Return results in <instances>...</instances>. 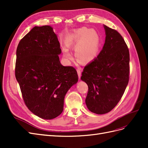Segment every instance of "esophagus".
Segmentation results:
<instances>
[{
  "mask_svg": "<svg viewBox=\"0 0 148 148\" xmlns=\"http://www.w3.org/2000/svg\"><path fill=\"white\" fill-rule=\"evenodd\" d=\"M77 73H78V78L79 79L81 78V76H82V73H81V70H80L79 69H78L77 70Z\"/></svg>",
  "mask_w": 148,
  "mask_h": 148,
  "instance_id": "obj_1",
  "label": "esophagus"
}]
</instances>
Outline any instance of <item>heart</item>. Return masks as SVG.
I'll use <instances>...</instances> for the list:
<instances>
[{
  "label": "heart",
  "instance_id": "1",
  "mask_svg": "<svg viewBox=\"0 0 148 148\" xmlns=\"http://www.w3.org/2000/svg\"><path fill=\"white\" fill-rule=\"evenodd\" d=\"M65 44L68 47H75V55L82 62L87 63L95 59L101 45L100 36L95 29L83 27L75 30L65 38ZM64 58L72 59L71 53L66 47L62 49Z\"/></svg>",
  "mask_w": 148,
  "mask_h": 148
}]
</instances>
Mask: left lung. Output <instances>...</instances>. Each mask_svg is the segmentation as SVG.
<instances>
[{"instance_id": "1", "label": "left lung", "mask_w": 148, "mask_h": 148, "mask_svg": "<svg viewBox=\"0 0 148 148\" xmlns=\"http://www.w3.org/2000/svg\"><path fill=\"white\" fill-rule=\"evenodd\" d=\"M104 46L96 59L84 67L81 79L88 86L85 99L89 110L104 114L122 98L129 80L130 53L117 31L104 25Z\"/></svg>"}]
</instances>
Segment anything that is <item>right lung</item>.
Segmentation results:
<instances>
[{"mask_svg":"<svg viewBox=\"0 0 148 148\" xmlns=\"http://www.w3.org/2000/svg\"><path fill=\"white\" fill-rule=\"evenodd\" d=\"M57 35L51 26H34L16 49L15 77L28 109L38 117L51 120L64 110V98L78 82L73 66H63Z\"/></svg>","mask_w":148,"mask_h":148,"instance_id":"add662e5","label":"right lung"}]
</instances>
